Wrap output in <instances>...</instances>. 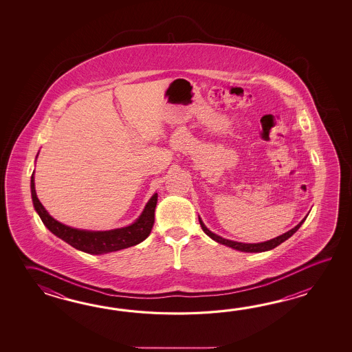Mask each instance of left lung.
I'll use <instances>...</instances> for the list:
<instances>
[{
  "label": "left lung",
  "mask_w": 352,
  "mask_h": 352,
  "mask_svg": "<svg viewBox=\"0 0 352 352\" xmlns=\"http://www.w3.org/2000/svg\"><path fill=\"white\" fill-rule=\"evenodd\" d=\"M199 221H200L202 230L205 232V234H208L211 239L215 240L217 243H220V244H223V245H226V247L232 248V249H236V250H240V252H248V253H261V252H267V250H270V249H273V248L278 247L279 244H282V243L288 239V238H291L293 234L297 232L299 228H300V225L303 224L305 219H303V220H302V221H300L296 228H293L292 230L285 232L283 235H279V236L274 238V239L268 240V241H264V243H258V244H245V243H238V241L224 239V238L219 236L217 234L210 232L209 229H208V228L204 225V223H202L201 219H199Z\"/></svg>",
  "instance_id": "left-lung-1"
}]
</instances>
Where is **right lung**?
Masks as SVG:
<instances>
[{
	"label": "right lung",
	"mask_w": 352,
	"mask_h": 352,
	"mask_svg": "<svg viewBox=\"0 0 352 352\" xmlns=\"http://www.w3.org/2000/svg\"><path fill=\"white\" fill-rule=\"evenodd\" d=\"M31 196L35 210L38 211V217L46 228L56 236H59L60 239L67 241L72 247L89 254H104L117 252L124 248L133 247L146 239L155 224V209L157 205L158 197L157 194L151 197L150 201L147 202L143 210L142 215L137 219L135 224L109 232H87L61 224L47 214L45 208L38 201L36 196L34 173L31 176Z\"/></svg>",
	"instance_id": "obj_1"
}]
</instances>
